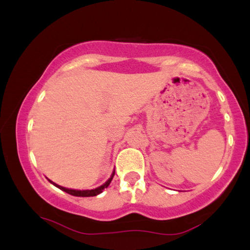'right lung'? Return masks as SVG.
Instances as JSON below:
<instances>
[{
    "mask_svg": "<svg viewBox=\"0 0 250 250\" xmlns=\"http://www.w3.org/2000/svg\"><path fill=\"white\" fill-rule=\"evenodd\" d=\"M114 175H115V171H114V173L111 174V176L109 177V180L107 181V182L104 183V185L100 186V187H97V188H95V189H91V190H75V189H68V188L61 187V186L56 185V183H53V182H51V181H50V182L53 183L54 186H56L57 188H60V189H61V190L65 191V193H68V194H70V195H74V196H82V197H88V196H96V195H99L100 193H102V190H103V189H104V188H107L108 186L110 185L111 180H113V177H114Z\"/></svg>",
    "mask_w": 250,
    "mask_h": 250,
    "instance_id": "obj_1",
    "label": "right lung"
}]
</instances>
